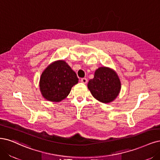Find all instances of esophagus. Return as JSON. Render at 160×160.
<instances>
[{
	"mask_svg": "<svg viewBox=\"0 0 160 160\" xmlns=\"http://www.w3.org/2000/svg\"><path fill=\"white\" fill-rule=\"evenodd\" d=\"M81 81L82 82V83H87V78H82L81 79Z\"/></svg>",
	"mask_w": 160,
	"mask_h": 160,
	"instance_id": "obj_1",
	"label": "esophagus"
}]
</instances>
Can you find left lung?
<instances>
[{
    "instance_id": "left-lung-1",
    "label": "left lung",
    "mask_w": 160,
    "mask_h": 160,
    "mask_svg": "<svg viewBox=\"0 0 160 160\" xmlns=\"http://www.w3.org/2000/svg\"><path fill=\"white\" fill-rule=\"evenodd\" d=\"M87 87L97 100L108 103L118 95L121 83L118 75L113 69L101 67L95 71L94 78L89 80Z\"/></svg>"
}]
</instances>
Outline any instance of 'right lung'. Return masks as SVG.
Segmentation results:
<instances>
[{
	"mask_svg": "<svg viewBox=\"0 0 160 160\" xmlns=\"http://www.w3.org/2000/svg\"><path fill=\"white\" fill-rule=\"evenodd\" d=\"M75 71L63 60L54 62L42 73L40 89L46 100L59 102L67 97L71 88L78 82Z\"/></svg>",
	"mask_w": 160,
	"mask_h": 160,
	"instance_id": "right-lung-1",
	"label": "right lung"
}]
</instances>
